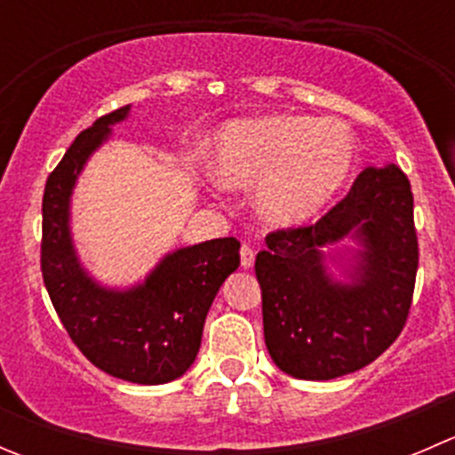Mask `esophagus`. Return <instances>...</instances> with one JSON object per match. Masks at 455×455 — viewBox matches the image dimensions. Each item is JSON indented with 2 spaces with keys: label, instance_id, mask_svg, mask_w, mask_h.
Masks as SVG:
<instances>
[{
  "label": "esophagus",
  "instance_id": "obj_1",
  "mask_svg": "<svg viewBox=\"0 0 455 455\" xmlns=\"http://www.w3.org/2000/svg\"><path fill=\"white\" fill-rule=\"evenodd\" d=\"M240 261H242V268H251L255 261V251L251 244H242L240 249Z\"/></svg>",
  "mask_w": 455,
  "mask_h": 455
}]
</instances>
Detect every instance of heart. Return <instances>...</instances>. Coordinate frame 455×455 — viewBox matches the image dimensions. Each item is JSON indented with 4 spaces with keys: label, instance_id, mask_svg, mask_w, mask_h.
<instances>
[{
    "label": "heart",
    "instance_id": "obj_1",
    "mask_svg": "<svg viewBox=\"0 0 455 455\" xmlns=\"http://www.w3.org/2000/svg\"><path fill=\"white\" fill-rule=\"evenodd\" d=\"M355 136L339 118L266 116L233 123L218 140V173L257 189V209L273 224H299L343 185Z\"/></svg>",
    "mask_w": 455,
    "mask_h": 455
}]
</instances>
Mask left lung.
I'll return each mask as SVG.
<instances>
[{
	"label": "left lung",
	"instance_id": "8db88e82",
	"mask_svg": "<svg viewBox=\"0 0 455 455\" xmlns=\"http://www.w3.org/2000/svg\"><path fill=\"white\" fill-rule=\"evenodd\" d=\"M347 232L366 251L352 284L324 275L318 249ZM255 259L264 339L275 365L304 380L350 374L379 359L410 316L419 270L414 196L389 164L359 173L350 194L308 227L266 235Z\"/></svg>",
	"mask_w": 455,
	"mask_h": 455
}]
</instances>
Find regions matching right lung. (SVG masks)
Returning a JSON list of instances; mask_svg holds the SVG:
<instances>
[{
  "label": "right lung",
  "mask_w": 455,
  "mask_h": 455,
  "mask_svg": "<svg viewBox=\"0 0 455 455\" xmlns=\"http://www.w3.org/2000/svg\"><path fill=\"white\" fill-rule=\"evenodd\" d=\"M127 112L130 105L96 118L45 180L41 275L63 328L90 363L116 379L160 385L196 361L206 313L224 279L240 266V242L220 237L176 251L145 286L127 292L100 288L87 277L72 249L68 204L87 156Z\"/></svg>",
  "instance_id": "add662e5"
}]
</instances>
